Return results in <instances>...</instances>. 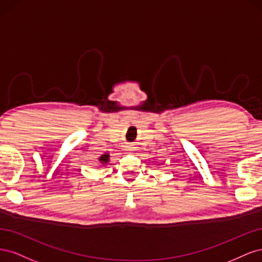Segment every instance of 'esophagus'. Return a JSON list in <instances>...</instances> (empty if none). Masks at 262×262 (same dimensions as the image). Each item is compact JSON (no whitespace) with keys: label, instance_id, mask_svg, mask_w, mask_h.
Returning a JSON list of instances; mask_svg holds the SVG:
<instances>
[{"label":"esophagus","instance_id":"1","mask_svg":"<svg viewBox=\"0 0 262 262\" xmlns=\"http://www.w3.org/2000/svg\"><path fill=\"white\" fill-rule=\"evenodd\" d=\"M124 150H126V152H131V150H133V147L131 145H126L124 146Z\"/></svg>","mask_w":262,"mask_h":262}]
</instances>
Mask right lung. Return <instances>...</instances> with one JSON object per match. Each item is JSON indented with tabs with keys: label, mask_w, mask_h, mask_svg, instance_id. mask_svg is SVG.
<instances>
[{
	"label": "right lung",
	"mask_w": 262,
	"mask_h": 262,
	"mask_svg": "<svg viewBox=\"0 0 262 262\" xmlns=\"http://www.w3.org/2000/svg\"><path fill=\"white\" fill-rule=\"evenodd\" d=\"M99 162H100L101 164H107V163L109 162V155H108V154L101 155V156L99 157Z\"/></svg>",
	"instance_id": "right-lung-1"
}]
</instances>
